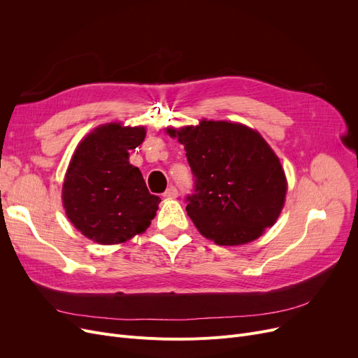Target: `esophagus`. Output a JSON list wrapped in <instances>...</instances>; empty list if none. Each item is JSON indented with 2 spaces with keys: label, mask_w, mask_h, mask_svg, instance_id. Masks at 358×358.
I'll return each mask as SVG.
<instances>
[{
  "label": "esophagus",
  "mask_w": 358,
  "mask_h": 358,
  "mask_svg": "<svg viewBox=\"0 0 358 358\" xmlns=\"http://www.w3.org/2000/svg\"><path fill=\"white\" fill-rule=\"evenodd\" d=\"M164 197H165V199H177V197H178V190L176 189L174 185L168 187L166 192L164 193Z\"/></svg>",
  "instance_id": "1"
}]
</instances>
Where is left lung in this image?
<instances>
[{"label":"left lung","mask_w":358,"mask_h":358,"mask_svg":"<svg viewBox=\"0 0 358 358\" xmlns=\"http://www.w3.org/2000/svg\"><path fill=\"white\" fill-rule=\"evenodd\" d=\"M184 145L194 176L187 215L217 245H242L271 228L285 206L287 181L280 159L257 130L231 122L168 127Z\"/></svg>","instance_id":"left-lung-1"}]
</instances>
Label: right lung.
Segmentation results:
<instances>
[{
  "instance_id": "1",
  "label": "right lung",
  "mask_w": 358,
  "mask_h": 358,
  "mask_svg": "<svg viewBox=\"0 0 358 358\" xmlns=\"http://www.w3.org/2000/svg\"><path fill=\"white\" fill-rule=\"evenodd\" d=\"M145 127L107 123L75 149L62 187L71 223L103 245L122 243L146 231L161 199L150 194L129 150L145 139Z\"/></svg>"
}]
</instances>
